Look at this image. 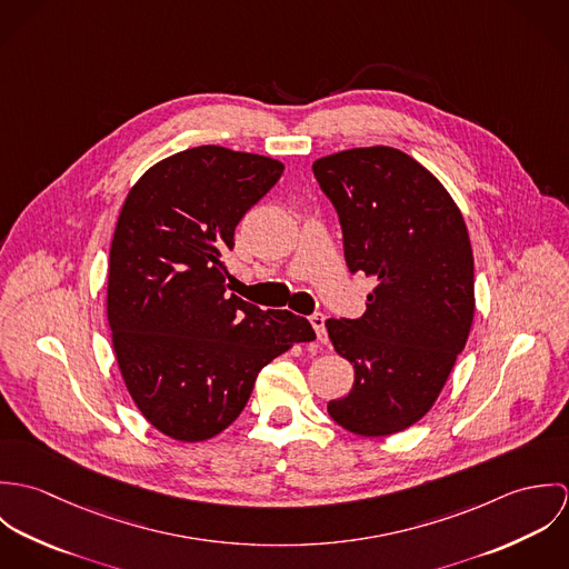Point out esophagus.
I'll list each match as a JSON object with an SVG mask.
<instances>
[{
  "label": "esophagus",
  "instance_id": "1",
  "mask_svg": "<svg viewBox=\"0 0 569 569\" xmlns=\"http://www.w3.org/2000/svg\"><path fill=\"white\" fill-rule=\"evenodd\" d=\"M309 322L313 326V330H316V335H318V341L320 343H328V335H326V318L322 313H316V316H311L309 318Z\"/></svg>",
  "mask_w": 569,
  "mask_h": 569
}]
</instances>
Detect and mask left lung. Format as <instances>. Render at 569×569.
<instances>
[{"label": "left lung", "mask_w": 569, "mask_h": 569, "mask_svg": "<svg viewBox=\"0 0 569 569\" xmlns=\"http://www.w3.org/2000/svg\"><path fill=\"white\" fill-rule=\"evenodd\" d=\"M343 232L348 269L375 278L359 320H326L352 390L328 403L343 429L381 438L418 422L465 350L473 313V249L447 188L392 147L348 149L313 163Z\"/></svg>", "instance_id": "1"}]
</instances>
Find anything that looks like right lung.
I'll use <instances>...</instances> for the list:
<instances>
[{
    "label": "right lung",
    "mask_w": 569,
    "mask_h": 569,
    "mask_svg": "<svg viewBox=\"0 0 569 569\" xmlns=\"http://www.w3.org/2000/svg\"><path fill=\"white\" fill-rule=\"evenodd\" d=\"M284 163L206 144L153 163L129 190L111 241L107 320L142 416L179 442L228 429L258 372L300 341L307 318L228 291L223 256Z\"/></svg>",
    "instance_id": "obj_1"
}]
</instances>
